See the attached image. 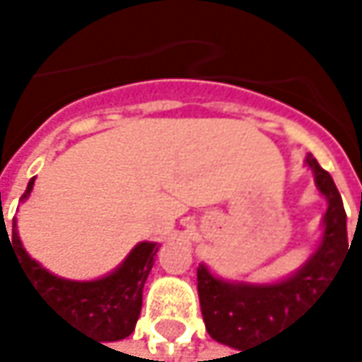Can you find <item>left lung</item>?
Returning <instances> with one entry per match:
<instances>
[{
  "instance_id": "8db88e82",
  "label": "left lung",
  "mask_w": 362,
  "mask_h": 362,
  "mask_svg": "<svg viewBox=\"0 0 362 362\" xmlns=\"http://www.w3.org/2000/svg\"><path fill=\"white\" fill-rule=\"evenodd\" d=\"M306 165L328 208L322 239L300 269L278 282H243L223 280L206 265L197 267V293L206 330L215 341L234 350H245L247 345L302 317L334 278L343 254H347V217L334 180L310 154L306 156Z\"/></svg>"
}]
</instances>
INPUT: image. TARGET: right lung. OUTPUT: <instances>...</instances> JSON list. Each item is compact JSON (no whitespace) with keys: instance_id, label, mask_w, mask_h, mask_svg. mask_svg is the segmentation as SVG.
I'll use <instances>...</instances> for the list:
<instances>
[{"instance_id":"right-lung-1","label":"right lung","mask_w":362,"mask_h":362,"mask_svg":"<svg viewBox=\"0 0 362 362\" xmlns=\"http://www.w3.org/2000/svg\"><path fill=\"white\" fill-rule=\"evenodd\" d=\"M32 189L34 177L28 182L21 202L30 197ZM1 241H6V245L10 243L21 274L43 298V302L52 306L64 322L86 334L100 337L102 341H121L134 332L143 306V286L151 267H154L158 243L141 241L123 258L117 269L102 278L66 280L47 272L25 252L19 239L17 219H12L10 230H6L4 219L0 221V256Z\"/></svg>"}]
</instances>
